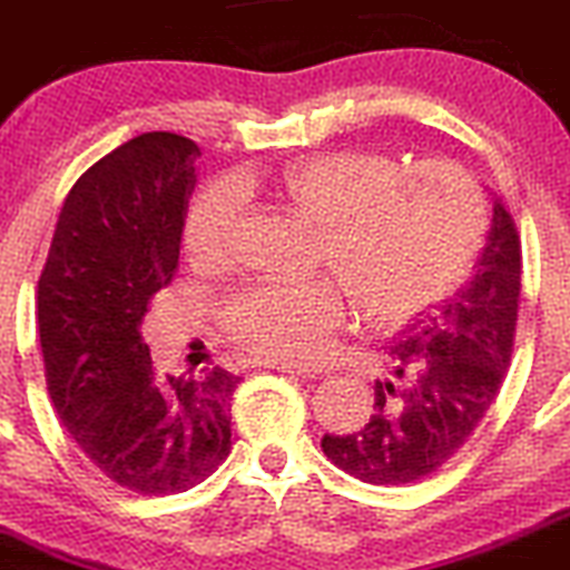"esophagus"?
<instances>
[{
	"instance_id": "1",
	"label": "esophagus",
	"mask_w": 570,
	"mask_h": 570,
	"mask_svg": "<svg viewBox=\"0 0 570 570\" xmlns=\"http://www.w3.org/2000/svg\"><path fill=\"white\" fill-rule=\"evenodd\" d=\"M253 367H273L281 370V373L301 375V379H320L323 375V367H314V364H292V362H273V358H256Z\"/></svg>"
}]
</instances>
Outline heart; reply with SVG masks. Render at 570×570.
Returning a JSON list of instances; mask_svg holds the SVG:
<instances>
[{"label":"heart","mask_w":570,"mask_h":570,"mask_svg":"<svg viewBox=\"0 0 570 570\" xmlns=\"http://www.w3.org/2000/svg\"><path fill=\"white\" fill-rule=\"evenodd\" d=\"M273 195L317 225L314 262L334 275L256 281L225 303V328L273 362H312L347 320V302L375 331H397L451 295L473 267L488 225L479 180L449 158L401 167L395 156L334 150L286 164ZM247 214L239 178L212 180L186 214L200 262L236 250Z\"/></svg>","instance_id":"b5f03b06"}]
</instances>
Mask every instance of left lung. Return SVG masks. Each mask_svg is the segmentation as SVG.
Here are the masks:
<instances>
[{"instance_id":"1","label":"left lung","mask_w":570,"mask_h":570,"mask_svg":"<svg viewBox=\"0 0 570 570\" xmlns=\"http://www.w3.org/2000/svg\"><path fill=\"white\" fill-rule=\"evenodd\" d=\"M521 236L495 200L471 284L406 325L386 347L373 414L353 434H325L336 468L367 484H409L440 471L488 414L515 345Z\"/></svg>"}]
</instances>
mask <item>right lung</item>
<instances>
[{"label": "right lung", "mask_w": 570, "mask_h": 570, "mask_svg": "<svg viewBox=\"0 0 570 570\" xmlns=\"http://www.w3.org/2000/svg\"><path fill=\"white\" fill-rule=\"evenodd\" d=\"M195 141L141 132L77 178L38 278L49 397L88 460L119 488L173 495L230 454L239 375H158L141 320L175 278Z\"/></svg>", "instance_id": "right-lung-1"}]
</instances>
